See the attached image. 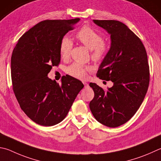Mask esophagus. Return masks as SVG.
Segmentation results:
<instances>
[{"instance_id":"34e87169","label":"esophagus","mask_w":161,"mask_h":161,"mask_svg":"<svg viewBox=\"0 0 161 161\" xmlns=\"http://www.w3.org/2000/svg\"><path fill=\"white\" fill-rule=\"evenodd\" d=\"M84 85V88H88L89 87V84H87L86 82H83Z\"/></svg>"}]
</instances>
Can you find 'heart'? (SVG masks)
Wrapping results in <instances>:
<instances>
[{"instance_id":"heart-1","label":"heart","mask_w":161,"mask_h":161,"mask_svg":"<svg viewBox=\"0 0 161 161\" xmlns=\"http://www.w3.org/2000/svg\"><path fill=\"white\" fill-rule=\"evenodd\" d=\"M77 39L92 51V57L94 60H101L108 51V45L105 43L102 35L89 26H84L77 32ZM73 43L68 36L63 37L60 43V53L63 58L69 57ZM89 66L79 63H74L67 68V72L75 78L84 80L86 77V72L90 70Z\"/></svg>"}]
</instances>
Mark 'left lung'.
I'll return each instance as SVG.
<instances>
[{
    "label": "left lung",
    "mask_w": 161,
    "mask_h": 161,
    "mask_svg": "<svg viewBox=\"0 0 161 161\" xmlns=\"http://www.w3.org/2000/svg\"><path fill=\"white\" fill-rule=\"evenodd\" d=\"M93 22L110 35V47L98 68L97 77L113 85L103 90L89 86L94 98L89 108L96 120L109 127L130 120L141 106L149 84V66L142 41L126 25L116 20Z\"/></svg>",
    "instance_id": "left-lung-1"
}]
</instances>
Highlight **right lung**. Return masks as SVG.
<instances>
[{"mask_svg": "<svg viewBox=\"0 0 161 161\" xmlns=\"http://www.w3.org/2000/svg\"><path fill=\"white\" fill-rule=\"evenodd\" d=\"M80 18L44 20L20 37L11 57L13 88L21 109L42 126L63 121L79 92L81 81L69 75L61 84L48 77L60 62V43Z\"/></svg>", "mask_w": 161, "mask_h": 161, "instance_id": "1", "label": "right lung"}]
</instances>
